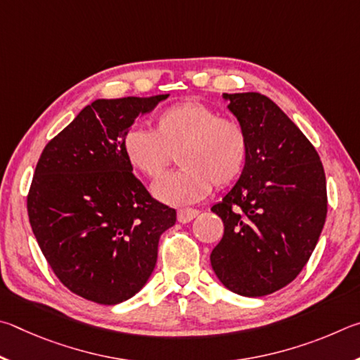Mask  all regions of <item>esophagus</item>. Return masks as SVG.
I'll return each mask as SVG.
<instances>
[{
  "label": "esophagus",
  "mask_w": 360,
  "mask_h": 360,
  "mask_svg": "<svg viewBox=\"0 0 360 360\" xmlns=\"http://www.w3.org/2000/svg\"><path fill=\"white\" fill-rule=\"evenodd\" d=\"M199 215V210L196 209H180L179 213H176V219L180 223H190L191 219H194Z\"/></svg>",
  "instance_id": "1"
}]
</instances>
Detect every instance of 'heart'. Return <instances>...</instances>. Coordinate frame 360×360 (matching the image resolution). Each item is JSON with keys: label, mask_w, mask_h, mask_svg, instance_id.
Segmentation results:
<instances>
[{"label": "heart", "mask_w": 360, "mask_h": 360, "mask_svg": "<svg viewBox=\"0 0 360 360\" xmlns=\"http://www.w3.org/2000/svg\"><path fill=\"white\" fill-rule=\"evenodd\" d=\"M123 153L147 179H158L176 155L181 169L156 181L153 194L166 204L186 205L204 199L213 184H234L247 166L250 141L237 120L198 101H185L158 113L153 131L126 132Z\"/></svg>", "instance_id": "obj_1"}]
</instances>
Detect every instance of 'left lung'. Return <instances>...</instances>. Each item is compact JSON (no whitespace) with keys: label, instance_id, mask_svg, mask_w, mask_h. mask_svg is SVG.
I'll return each mask as SVG.
<instances>
[{"label":"left lung","instance_id":"1","mask_svg":"<svg viewBox=\"0 0 360 360\" xmlns=\"http://www.w3.org/2000/svg\"><path fill=\"white\" fill-rule=\"evenodd\" d=\"M248 134L250 153L236 186L212 212L224 234L210 255L229 291L262 297L289 285L310 259L327 215L318 151L261 93H224Z\"/></svg>","mask_w":360,"mask_h":360}]
</instances>
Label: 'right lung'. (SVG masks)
Instances as JSON below:
<instances>
[{
  "label": "right lung",
  "instance_id": "1",
  "mask_svg": "<svg viewBox=\"0 0 360 360\" xmlns=\"http://www.w3.org/2000/svg\"><path fill=\"white\" fill-rule=\"evenodd\" d=\"M169 96L96 99L50 141L27 207L42 255L69 291L101 305L131 299L156 266L158 242L175 224L132 174L123 137Z\"/></svg>",
  "mask_w": 360,
  "mask_h": 360
}]
</instances>
